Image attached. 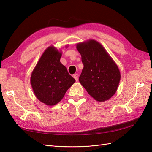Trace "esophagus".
<instances>
[{
    "mask_svg": "<svg viewBox=\"0 0 152 152\" xmlns=\"http://www.w3.org/2000/svg\"><path fill=\"white\" fill-rule=\"evenodd\" d=\"M73 78H74V79H75V80H76V82H77L78 81V80H79V79H78V75L77 74H74V75H73Z\"/></svg>",
    "mask_w": 152,
    "mask_h": 152,
    "instance_id": "34e87169",
    "label": "esophagus"
}]
</instances>
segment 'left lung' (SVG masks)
<instances>
[{
    "label": "left lung",
    "mask_w": 152,
    "mask_h": 152,
    "mask_svg": "<svg viewBox=\"0 0 152 152\" xmlns=\"http://www.w3.org/2000/svg\"><path fill=\"white\" fill-rule=\"evenodd\" d=\"M76 48L84 65L79 82L98 102H105L115 94L121 80L117 64L98 41L90 39L78 43Z\"/></svg>",
    "instance_id": "left-lung-1"
}]
</instances>
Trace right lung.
I'll return each instance as SVG.
<instances>
[{"mask_svg": "<svg viewBox=\"0 0 152 152\" xmlns=\"http://www.w3.org/2000/svg\"><path fill=\"white\" fill-rule=\"evenodd\" d=\"M61 55V50L59 51L53 45L48 47L31 74L30 84L35 96L48 106L60 102L75 82L60 62Z\"/></svg>", "mask_w": 152, "mask_h": 152, "instance_id": "obj_1", "label": "right lung"}]
</instances>
